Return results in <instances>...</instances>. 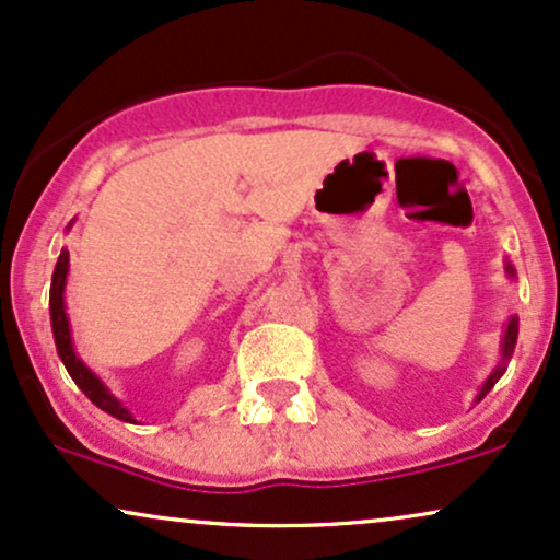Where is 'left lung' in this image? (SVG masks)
I'll return each mask as SVG.
<instances>
[{"instance_id": "8db88e82", "label": "left lung", "mask_w": 560, "mask_h": 560, "mask_svg": "<svg viewBox=\"0 0 560 560\" xmlns=\"http://www.w3.org/2000/svg\"><path fill=\"white\" fill-rule=\"evenodd\" d=\"M505 272L511 275V278H514V267L511 265H505ZM516 335H518V319L516 317H511L509 319V325H505V332H503V361L501 364L495 366V370L490 372V377H488V383L482 385V390H479V396H477V400H482L485 396H488V393L492 390V385L498 383V380L503 377V372H505V361H509L511 357H514V348H516Z\"/></svg>"}]
</instances>
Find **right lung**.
I'll use <instances>...</instances> for the list:
<instances>
[{
    "mask_svg": "<svg viewBox=\"0 0 560 560\" xmlns=\"http://www.w3.org/2000/svg\"><path fill=\"white\" fill-rule=\"evenodd\" d=\"M68 269H70V254L65 252L59 254L55 275H51V291H49V312H51V332H55V343H57V353L62 359L65 370L72 377L81 390L89 396L91 404H96L98 409L112 413L115 419H122V422H136L133 413H130L125 406L117 400L112 393L107 390V385L96 377L89 366L78 359L75 348H72V338H70V322L68 314H65V282H68Z\"/></svg>",
    "mask_w": 560,
    "mask_h": 560,
    "instance_id": "right-lung-1",
    "label": "right lung"
}]
</instances>
